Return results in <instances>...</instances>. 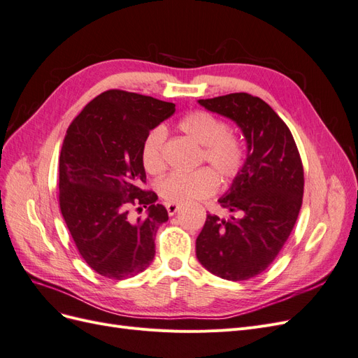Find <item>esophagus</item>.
<instances>
[{
  "label": "esophagus",
  "instance_id": "esophagus-1",
  "mask_svg": "<svg viewBox=\"0 0 358 358\" xmlns=\"http://www.w3.org/2000/svg\"><path fill=\"white\" fill-rule=\"evenodd\" d=\"M166 208H167L169 215L173 216V215H175V213L179 210V204H176V203H167Z\"/></svg>",
  "mask_w": 358,
  "mask_h": 358
}]
</instances>
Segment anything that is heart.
Instances as JSON below:
<instances>
[{"label":"heart","instance_id":"heart-1","mask_svg":"<svg viewBox=\"0 0 358 358\" xmlns=\"http://www.w3.org/2000/svg\"><path fill=\"white\" fill-rule=\"evenodd\" d=\"M179 129L201 145L200 162L210 167L194 171H176L161 179L158 191L169 203H189L212 196L218 189L220 179L231 182L243 171L246 164V143L224 119L206 110H194L183 116ZM166 131L162 127L150 128L142 142L140 159L146 171L159 173L166 167L164 159Z\"/></svg>","mask_w":358,"mask_h":358}]
</instances>
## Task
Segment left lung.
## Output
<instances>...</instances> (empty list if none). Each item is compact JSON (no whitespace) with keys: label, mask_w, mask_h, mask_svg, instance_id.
Here are the masks:
<instances>
[{"label":"left lung","mask_w":358,"mask_h":358,"mask_svg":"<svg viewBox=\"0 0 358 358\" xmlns=\"http://www.w3.org/2000/svg\"><path fill=\"white\" fill-rule=\"evenodd\" d=\"M241 127L248 143L243 171L218 201L227 220L208 213L196 241L199 262L227 280H246L275 262L294 229L305 175L289 128L266 101L246 92L199 100Z\"/></svg>","instance_id":"1"}]
</instances>
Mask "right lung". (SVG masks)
I'll return each instance as SVG.
<instances>
[{"mask_svg":"<svg viewBox=\"0 0 358 358\" xmlns=\"http://www.w3.org/2000/svg\"><path fill=\"white\" fill-rule=\"evenodd\" d=\"M175 104L109 90L73 119L59 155V208L79 254L96 273L122 280L150 264L158 227L169 213L143 189L142 142L175 113ZM145 207L134 220L131 209Z\"/></svg>","mask_w":358,"mask_h":358,"instance_id":"1","label":"right lung"}]
</instances>
